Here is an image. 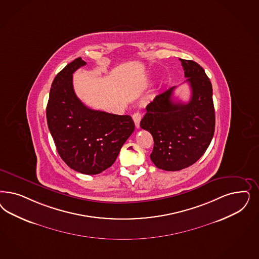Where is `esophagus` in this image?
<instances>
[{
	"label": "esophagus",
	"mask_w": 259,
	"mask_h": 259,
	"mask_svg": "<svg viewBox=\"0 0 259 259\" xmlns=\"http://www.w3.org/2000/svg\"><path fill=\"white\" fill-rule=\"evenodd\" d=\"M141 118H142V114H141L139 111L135 112L134 115H133V119H134V124H135V127H136V128H139V127H140Z\"/></svg>",
	"instance_id": "obj_1"
}]
</instances>
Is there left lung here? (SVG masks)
Wrapping results in <instances>:
<instances>
[{
  "mask_svg": "<svg viewBox=\"0 0 259 259\" xmlns=\"http://www.w3.org/2000/svg\"><path fill=\"white\" fill-rule=\"evenodd\" d=\"M181 61L191 90L187 104L172 100L176 87L147 106L140 126L154 141L150 159L161 169L176 171L192 166L205 153L214 134L212 87L205 70L192 60Z\"/></svg>",
  "mask_w": 259,
  "mask_h": 259,
  "instance_id": "left-lung-1",
  "label": "left lung"
}]
</instances>
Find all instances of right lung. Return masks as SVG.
<instances>
[{
	"mask_svg": "<svg viewBox=\"0 0 259 259\" xmlns=\"http://www.w3.org/2000/svg\"><path fill=\"white\" fill-rule=\"evenodd\" d=\"M85 64L75 59L54 78L47 120L59 155L67 166L83 175H98L115 162L135 125L130 115L90 109L76 96L72 74Z\"/></svg>",
	"mask_w": 259,
	"mask_h": 259,
	"instance_id": "right-lung-1",
	"label": "right lung"
}]
</instances>
